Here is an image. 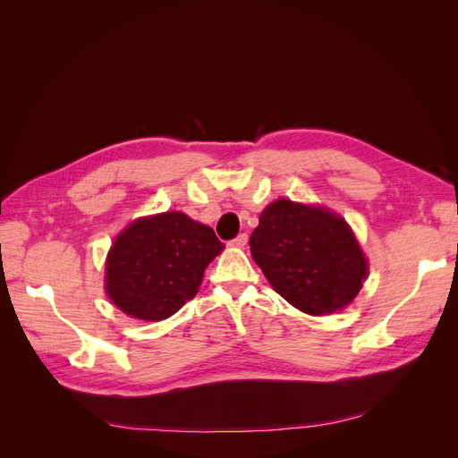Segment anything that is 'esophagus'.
Listing matches in <instances>:
<instances>
[{"label":"esophagus","instance_id":"1","mask_svg":"<svg viewBox=\"0 0 458 458\" xmlns=\"http://www.w3.org/2000/svg\"><path fill=\"white\" fill-rule=\"evenodd\" d=\"M246 242H248V234H246V233H241L237 239L231 241V246H234V248H244Z\"/></svg>","mask_w":458,"mask_h":458}]
</instances>
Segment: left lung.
Returning a JSON list of instances; mask_svg holds the SVG:
<instances>
[{
    "instance_id": "obj_1",
    "label": "left lung",
    "mask_w": 458,
    "mask_h": 458,
    "mask_svg": "<svg viewBox=\"0 0 458 458\" xmlns=\"http://www.w3.org/2000/svg\"><path fill=\"white\" fill-rule=\"evenodd\" d=\"M250 252L275 293L308 315H330L348 306L369 273L344 217L286 199L261 212Z\"/></svg>"
}]
</instances>
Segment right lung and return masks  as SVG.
I'll return each mask as SVG.
<instances>
[{
	"label": "right lung",
	"mask_w": 458,
	"mask_h": 458,
	"mask_svg": "<svg viewBox=\"0 0 458 458\" xmlns=\"http://www.w3.org/2000/svg\"><path fill=\"white\" fill-rule=\"evenodd\" d=\"M224 248L212 227L183 212L140 217L110 246L105 290L126 315L162 321L195 298L204 269Z\"/></svg>",
	"instance_id": "add662e5"
}]
</instances>
